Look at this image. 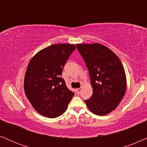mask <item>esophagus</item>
<instances>
[{"label": "esophagus", "instance_id": "1", "mask_svg": "<svg viewBox=\"0 0 147 147\" xmlns=\"http://www.w3.org/2000/svg\"><path fill=\"white\" fill-rule=\"evenodd\" d=\"M76 91H77V94H79L81 91V88H79V89H76Z\"/></svg>", "mask_w": 147, "mask_h": 147}]
</instances>
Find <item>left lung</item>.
I'll return each mask as SVG.
<instances>
[{"label": "left lung", "instance_id": "left-lung-1", "mask_svg": "<svg viewBox=\"0 0 147 147\" xmlns=\"http://www.w3.org/2000/svg\"><path fill=\"white\" fill-rule=\"evenodd\" d=\"M93 88L86 105L94 114L105 116L116 109L126 91V76L120 58L107 47L97 44H78Z\"/></svg>", "mask_w": 147, "mask_h": 147}]
</instances>
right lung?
<instances>
[{
  "label": "right lung",
  "instance_id": "obj_1",
  "mask_svg": "<svg viewBox=\"0 0 147 147\" xmlns=\"http://www.w3.org/2000/svg\"><path fill=\"white\" fill-rule=\"evenodd\" d=\"M75 45L54 44L39 51L27 66L24 79L25 95L33 107L42 116H61L75 93L61 78L62 71Z\"/></svg>",
  "mask_w": 147,
  "mask_h": 147
}]
</instances>
